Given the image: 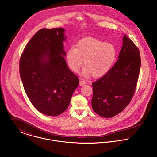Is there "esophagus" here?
<instances>
[{
	"label": "esophagus",
	"mask_w": 157,
	"mask_h": 157,
	"mask_svg": "<svg viewBox=\"0 0 157 157\" xmlns=\"http://www.w3.org/2000/svg\"><path fill=\"white\" fill-rule=\"evenodd\" d=\"M85 84H86V82L85 80H81L80 82V86H83V85H84Z\"/></svg>",
	"instance_id": "obj_1"
}]
</instances>
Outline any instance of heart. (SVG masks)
<instances>
[{
    "label": "heart",
    "instance_id": "b5f03b06",
    "mask_svg": "<svg viewBox=\"0 0 157 157\" xmlns=\"http://www.w3.org/2000/svg\"><path fill=\"white\" fill-rule=\"evenodd\" d=\"M117 57L113 45L94 37H86L78 42L75 48L67 51L66 59L69 68L77 72L83 65L85 73L94 77L106 74L111 68Z\"/></svg>",
    "mask_w": 157,
    "mask_h": 157
}]
</instances>
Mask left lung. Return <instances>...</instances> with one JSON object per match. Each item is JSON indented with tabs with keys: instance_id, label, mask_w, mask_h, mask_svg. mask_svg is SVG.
I'll return each instance as SVG.
<instances>
[{
	"instance_id": "1",
	"label": "left lung",
	"mask_w": 157,
	"mask_h": 157,
	"mask_svg": "<svg viewBox=\"0 0 157 157\" xmlns=\"http://www.w3.org/2000/svg\"><path fill=\"white\" fill-rule=\"evenodd\" d=\"M118 58L112 68L92 84V108L103 117L111 118L122 112L131 102L136 89L141 66L140 52L126 34Z\"/></svg>"
}]
</instances>
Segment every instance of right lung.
Listing matches in <instances>:
<instances>
[{
    "label": "right lung",
    "mask_w": 157,
    "mask_h": 157,
    "mask_svg": "<svg viewBox=\"0 0 157 157\" xmlns=\"http://www.w3.org/2000/svg\"><path fill=\"white\" fill-rule=\"evenodd\" d=\"M65 29L38 31L26 45L19 62L25 92L39 112L57 116L65 112L79 80L65 59Z\"/></svg>",
    "instance_id": "1"
}]
</instances>
